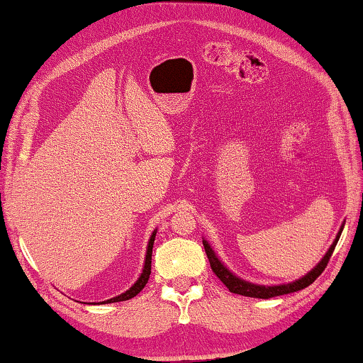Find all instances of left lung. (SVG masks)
Wrapping results in <instances>:
<instances>
[{
	"instance_id": "8db88e82",
	"label": "left lung",
	"mask_w": 363,
	"mask_h": 363,
	"mask_svg": "<svg viewBox=\"0 0 363 363\" xmlns=\"http://www.w3.org/2000/svg\"><path fill=\"white\" fill-rule=\"evenodd\" d=\"M341 237V232H339V235L336 237V242L331 245L330 252L325 255V258L320 261V264H318L313 271H310L308 274L305 277L298 279V281L291 282V284H284V286H272V287H266V286H256V284H250V282H245L242 279H238L237 276H233L230 271L227 269V267L220 263L219 259H217V256L214 255L213 248L209 247V243L203 242L204 245V250H206V255H208L209 258V263H211V269H213L214 274L220 279L222 282L225 284V287L228 291L233 292V294H238V295H245V297H255V298H271V297H277V295H284V294H291V292H297V291H302V289L308 287L310 284H313L318 277L321 276V272L325 271V267L330 263V258L334 252V248H336L337 245V240Z\"/></svg>"
}]
</instances>
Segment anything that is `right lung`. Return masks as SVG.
<instances>
[{"mask_svg": "<svg viewBox=\"0 0 363 363\" xmlns=\"http://www.w3.org/2000/svg\"><path fill=\"white\" fill-rule=\"evenodd\" d=\"M154 240H155V232L152 233V237L149 240V245H147V253H146V263H144V269H143V274L141 277L138 279L135 286H133L130 291H126L125 294L118 295V297H113L107 300L108 303H113V302H125V300H130L133 297H136V295L143 291L144 286H146L147 281H149V276H150V259H152V245H154ZM105 303V302H102Z\"/></svg>", "mask_w": 363, "mask_h": 363, "instance_id": "1", "label": "right lung"}]
</instances>
